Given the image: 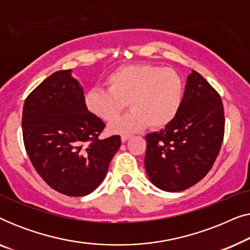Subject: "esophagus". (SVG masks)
<instances>
[{"mask_svg":"<svg viewBox=\"0 0 250 250\" xmlns=\"http://www.w3.org/2000/svg\"><path fill=\"white\" fill-rule=\"evenodd\" d=\"M131 134H123L122 136H121V140H122V142L123 143H124V142H126V141H127V140L128 139H131Z\"/></svg>","mask_w":250,"mask_h":250,"instance_id":"1","label":"esophagus"}]
</instances>
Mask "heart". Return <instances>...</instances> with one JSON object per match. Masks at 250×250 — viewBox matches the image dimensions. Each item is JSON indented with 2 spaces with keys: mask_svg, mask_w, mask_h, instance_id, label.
Masks as SVG:
<instances>
[{
  "mask_svg": "<svg viewBox=\"0 0 250 250\" xmlns=\"http://www.w3.org/2000/svg\"><path fill=\"white\" fill-rule=\"evenodd\" d=\"M108 88L94 87L85 94V104L92 114L112 122L126 102L132 110L109 126L111 133L140 131L146 124L151 128L168 125L182 104L184 84L173 68L150 64L124 66L105 80Z\"/></svg>",
  "mask_w": 250,
  "mask_h": 250,
  "instance_id": "obj_1",
  "label": "heart"
}]
</instances>
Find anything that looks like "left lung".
I'll use <instances>...</instances> for the list:
<instances>
[{"label": "left lung", "instance_id": "8db88e82", "mask_svg": "<svg viewBox=\"0 0 250 250\" xmlns=\"http://www.w3.org/2000/svg\"><path fill=\"white\" fill-rule=\"evenodd\" d=\"M224 122L221 97L192 70L176 117L165 128L146 135L145 167L153 186L177 192L206 176L221 150Z\"/></svg>", "mask_w": 250, "mask_h": 250}]
</instances>
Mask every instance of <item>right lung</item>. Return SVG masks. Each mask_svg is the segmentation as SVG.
<instances>
[{
  "instance_id": "1",
  "label": "right lung",
  "mask_w": 250,
  "mask_h": 250,
  "mask_svg": "<svg viewBox=\"0 0 250 250\" xmlns=\"http://www.w3.org/2000/svg\"><path fill=\"white\" fill-rule=\"evenodd\" d=\"M104 123L88 111L71 69L45 78L22 109L26 151L40 176L58 192L83 197L104 180L121 136L100 140Z\"/></svg>"
}]
</instances>
